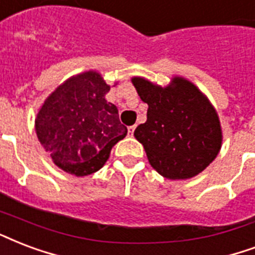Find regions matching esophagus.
<instances>
[{
	"instance_id": "esophagus-1",
	"label": "esophagus",
	"mask_w": 255,
	"mask_h": 255,
	"mask_svg": "<svg viewBox=\"0 0 255 255\" xmlns=\"http://www.w3.org/2000/svg\"><path fill=\"white\" fill-rule=\"evenodd\" d=\"M135 128H136V126H131V127H128V133H129V135H133V131H135Z\"/></svg>"
}]
</instances>
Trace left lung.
Returning a JSON list of instances; mask_svg holds the SVG:
<instances>
[{"instance_id": "left-lung-1", "label": "left lung", "mask_w": 255, "mask_h": 255, "mask_svg": "<svg viewBox=\"0 0 255 255\" xmlns=\"http://www.w3.org/2000/svg\"><path fill=\"white\" fill-rule=\"evenodd\" d=\"M137 95L148 104L147 122L133 135L149 164L167 179H190L217 158L222 129L209 99L183 77L160 87L143 77H132Z\"/></svg>"}]
</instances>
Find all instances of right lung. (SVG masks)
<instances>
[{"label":"right lung","mask_w":255,"mask_h":255,"mask_svg":"<svg viewBox=\"0 0 255 255\" xmlns=\"http://www.w3.org/2000/svg\"><path fill=\"white\" fill-rule=\"evenodd\" d=\"M110 89L95 71L72 76L50 93L37 114L38 140L68 174L85 176L99 171L112 147L127 135L116 106L106 100Z\"/></svg>","instance_id":"obj_1"}]
</instances>
